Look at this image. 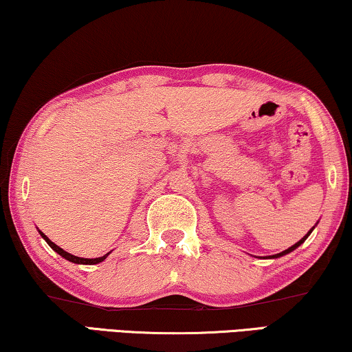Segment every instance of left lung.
Wrapping results in <instances>:
<instances>
[{"label": "left lung", "instance_id": "obj_1", "mask_svg": "<svg viewBox=\"0 0 352 352\" xmlns=\"http://www.w3.org/2000/svg\"><path fill=\"white\" fill-rule=\"evenodd\" d=\"M318 224V223H316ZM316 224H314V226L310 229V230H308V232L305 234V235H303V237L300 239V240H298V242L297 243H294L292 246H289V248H287V250H285V251H281V253H278V254H274V256H270V259H276V258H281V256H286V254H289L291 253V251H294V250H296V248H298V246H300L303 242H305V240L308 239V235H310L311 232H313V229L314 228H316Z\"/></svg>", "mask_w": 352, "mask_h": 352}]
</instances>
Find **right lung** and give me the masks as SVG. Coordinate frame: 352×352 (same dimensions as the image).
Wrapping results in <instances>:
<instances>
[{
  "label": "right lung",
  "instance_id": "add662e5",
  "mask_svg": "<svg viewBox=\"0 0 352 352\" xmlns=\"http://www.w3.org/2000/svg\"><path fill=\"white\" fill-rule=\"evenodd\" d=\"M39 230V229H38ZM39 234H41V237L45 240L47 243H49V246L52 250L55 251V253H58L61 258H65L66 261H69V262H72V264H83V265H94V264H99V262H102L104 259L107 258V256L110 254V253H107V254H104V256H101V258H94V259H85V258H78V256H74V254H71V253H67V251H65L63 248H60L58 245H55L54 242H52V240L47 237L45 234H42L41 230H39Z\"/></svg>",
  "mask_w": 352,
  "mask_h": 352
}]
</instances>
